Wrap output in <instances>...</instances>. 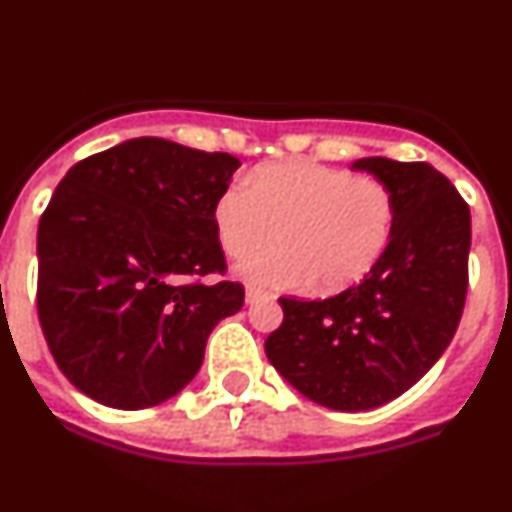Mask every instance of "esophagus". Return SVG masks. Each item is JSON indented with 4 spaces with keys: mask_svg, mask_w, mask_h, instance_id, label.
Returning a JSON list of instances; mask_svg holds the SVG:
<instances>
[{
    "mask_svg": "<svg viewBox=\"0 0 512 512\" xmlns=\"http://www.w3.org/2000/svg\"><path fill=\"white\" fill-rule=\"evenodd\" d=\"M245 300H247V305H255V303H262V300H272V295L265 293V290H260V288H247Z\"/></svg>",
    "mask_w": 512,
    "mask_h": 512,
    "instance_id": "obj_1",
    "label": "esophagus"
}]
</instances>
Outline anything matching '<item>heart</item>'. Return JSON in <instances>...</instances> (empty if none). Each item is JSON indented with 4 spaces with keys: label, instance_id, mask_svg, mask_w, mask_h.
Segmentation results:
<instances>
[{
    "label": "heart",
    "instance_id": "b5f03b06",
    "mask_svg": "<svg viewBox=\"0 0 512 512\" xmlns=\"http://www.w3.org/2000/svg\"><path fill=\"white\" fill-rule=\"evenodd\" d=\"M394 197L381 181L346 169L285 161L252 171L214 202V229L229 257H247L281 234L280 251L240 265L250 283L338 293L364 280L394 232Z\"/></svg>",
    "mask_w": 512,
    "mask_h": 512
}]
</instances>
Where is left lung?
Returning <instances> with one entry per match:
<instances>
[{"label":"left lung","instance_id":"8db88e82","mask_svg":"<svg viewBox=\"0 0 512 512\" xmlns=\"http://www.w3.org/2000/svg\"><path fill=\"white\" fill-rule=\"evenodd\" d=\"M394 197V232L361 285L326 300L280 298L270 364L310 401L366 412L417 384L450 346L467 295L470 207L424 161H353Z\"/></svg>","mask_w":512,"mask_h":512}]
</instances>
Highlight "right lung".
I'll list each match as a JSON object with an SVG mask.
<instances>
[{
  "label": "right lung",
  "mask_w": 512,
  "mask_h": 512,
  "mask_svg": "<svg viewBox=\"0 0 512 512\" xmlns=\"http://www.w3.org/2000/svg\"><path fill=\"white\" fill-rule=\"evenodd\" d=\"M240 169L164 138L88 156L37 227V315L52 358L90 399L148 409L179 394L222 318L245 303L224 275L214 202Z\"/></svg>",
  "instance_id": "obj_1"
}]
</instances>
